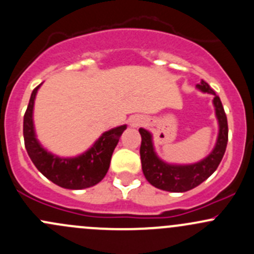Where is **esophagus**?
I'll return each mask as SVG.
<instances>
[{
    "label": "esophagus",
    "instance_id": "34e87169",
    "mask_svg": "<svg viewBox=\"0 0 254 254\" xmlns=\"http://www.w3.org/2000/svg\"><path fill=\"white\" fill-rule=\"evenodd\" d=\"M137 125V123H134V124H132V127H136Z\"/></svg>",
    "mask_w": 254,
    "mask_h": 254
}]
</instances>
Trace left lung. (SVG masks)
I'll return each mask as SVG.
<instances>
[{
	"instance_id": "obj_1",
	"label": "left lung",
	"mask_w": 254,
	"mask_h": 254,
	"mask_svg": "<svg viewBox=\"0 0 254 254\" xmlns=\"http://www.w3.org/2000/svg\"><path fill=\"white\" fill-rule=\"evenodd\" d=\"M196 88L214 96L212 102H214L215 112L219 120V137H217L215 148L206 158L194 165H168L156 156L152 146V136L150 132L145 129L139 130L141 135L140 157H141L143 176L147 179L148 183L162 190L183 193V191H188L198 187L216 171L226 151L229 127H227V118L221 101L214 89L210 88V86L204 79H201L200 83L196 84Z\"/></svg>"
}]
</instances>
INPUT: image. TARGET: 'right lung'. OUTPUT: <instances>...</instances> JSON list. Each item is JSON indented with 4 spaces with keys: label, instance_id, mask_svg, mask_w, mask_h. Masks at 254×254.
Masks as SVG:
<instances>
[{
    "label": "right lung",
    "instance_id": "1",
    "mask_svg": "<svg viewBox=\"0 0 254 254\" xmlns=\"http://www.w3.org/2000/svg\"><path fill=\"white\" fill-rule=\"evenodd\" d=\"M39 87L40 84L33 89L23 120L25 150L32 162L48 179L63 188L84 189L99 183L108 172L113 151L127 125L104 132L87 152L78 157L60 158L51 155L38 142L33 127V107Z\"/></svg>",
    "mask_w": 254,
    "mask_h": 254
}]
</instances>
